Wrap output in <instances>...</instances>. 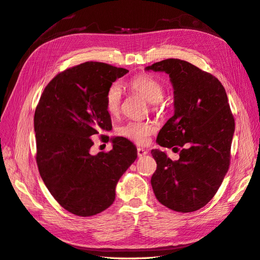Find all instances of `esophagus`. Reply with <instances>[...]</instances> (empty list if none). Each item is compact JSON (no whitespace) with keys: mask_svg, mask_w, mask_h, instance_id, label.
Instances as JSON below:
<instances>
[{"mask_svg":"<svg viewBox=\"0 0 260 260\" xmlns=\"http://www.w3.org/2000/svg\"><path fill=\"white\" fill-rule=\"evenodd\" d=\"M147 154V151H145L144 148H138V156L139 157H143V156H145Z\"/></svg>","mask_w":260,"mask_h":260,"instance_id":"esophagus-1","label":"esophagus"}]
</instances>
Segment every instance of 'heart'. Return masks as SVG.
<instances>
[{"mask_svg":"<svg viewBox=\"0 0 260 260\" xmlns=\"http://www.w3.org/2000/svg\"><path fill=\"white\" fill-rule=\"evenodd\" d=\"M129 86L133 92L143 96L148 103L156 106L162 100L165 90L160 81L151 75L136 77ZM122 90L118 83H113L105 94V109L109 116L117 117L121 111ZM154 132L153 124L144 121H129L118 128V135L137 144H146L149 136Z\"/></svg>","mask_w":260,"mask_h":260,"instance_id":"1","label":"heart"}]
</instances>
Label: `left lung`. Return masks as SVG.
Returning <instances> with one entry per match:
<instances>
[{"mask_svg":"<svg viewBox=\"0 0 260 260\" xmlns=\"http://www.w3.org/2000/svg\"><path fill=\"white\" fill-rule=\"evenodd\" d=\"M145 70L169 75L175 114L156 142L179 151L178 160L153 149L157 168L151 183L156 199L175 211L199 210L214 198L229 169L234 118L223 85L216 77L178 58Z\"/></svg>","mask_w":260,"mask_h":260,"instance_id":"obj_1","label":"left lung"}]
</instances>
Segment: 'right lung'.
I'll return each mask as SVG.
<instances>
[{
  "label": "right lung",
  "instance_id": "right-lung-1",
  "mask_svg": "<svg viewBox=\"0 0 260 260\" xmlns=\"http://www.w3.org/2000/svg\"><path fill=\"white\" fill-rule=\"evenodd\" d=\"M127 73L99 61L66 69L45 86L36 108L39 172L53 198L74 215L94 216L111 206L117 182L137 159V147L121 137L111 139L112 151L90 153L91 137L112 130L105 94Z\"/></svg>",
  "mask_w": 260,
  "mask_h": 260
}]
</instances>
